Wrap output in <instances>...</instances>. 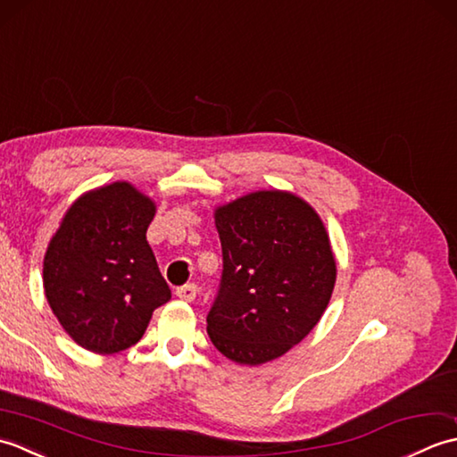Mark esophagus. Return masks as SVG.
I'll return each instance as SVG.
<instances>
[{
	"instance_id": "34e87169",
	"label": "esophagus",
	"mask_w": 457,
	"mask_h": 457,
	"mask_svg": "<svg viewBox=\"0 0 457 457\" xmlns=\"http://www.w3.org/2000/svg\"><path fill=\"white\" fill-rule=\"evenodd\" d=\"M196 295H198V287L194 285V283L184 285V287H179V288H177V296H179L180 300H187V303H192V300L196 298Z\"/></svg>"
}]
</instances>
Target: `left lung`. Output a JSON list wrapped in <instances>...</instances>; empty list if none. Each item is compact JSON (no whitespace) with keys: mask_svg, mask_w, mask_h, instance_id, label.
<instances>
[{"mask_svg":"<svg viewBox=\"0 0 457 457\" xmlns=\"http://www.w3.org/2000/svg\"><path fill=\"white\" fill-rule=\"evenodd\" d=\"M223 270L208 336L241 365L285 355L320 322L336 285L324 221L285 190H259L216 208Z\"/></svg>","mask_w":457,"mask_h":457,"instance_id":"left-lung-1","label":"left lung"}]
</instances>
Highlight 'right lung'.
Segmentation results:
<instances>
[{"label":"right lung","mask_w":457,"mask_h":457,"mask_svg":"<svg viewBox=\"0 0 457 457\" xmlns=\"http://www.w3.org/2000/svg\"><path fill=\"white\" fill-rule=\"evenodd\" d=\"M157 206L129 182L82 194L61 221L43 261L53 314L76 344L118 353L137 344L153 310L170 300L147 228Z\"/></svg>","instance_id":"obj_1"}]
</instances>
